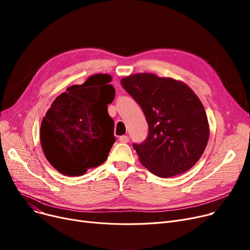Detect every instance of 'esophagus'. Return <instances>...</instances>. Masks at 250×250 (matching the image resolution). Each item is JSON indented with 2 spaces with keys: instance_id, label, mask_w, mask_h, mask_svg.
<instances>
[{
  "instance_id": "1",
  "label": "esophagus",
  "mask_w": 250,
  "mask_h": 250,
  "mask_svg": "<svg viewBox=\"0 0 250 250\" xmlns=\"http://www.w3.org/2000/svg\"><path fill=\"white\" fill-rule=\"evenodd\" d=\"M118 140H120V142H122V143H127L129 141L127 136H121Z\"/></svg>"
}]
</instances>
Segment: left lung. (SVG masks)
Returning a JSON list of instances; mask_svg holds the SVG:
<instances>
[{"instance_id": "obj_1", "label": "left lung", "mask_w": 250, "mask_h": 250, "mask_svg": "<svg viewBox=\"0 0 250 250\" xmlns=\"http://www.w3.org/2000/svg\"><path fill=\"white\" fill-rule=\"evenodd\" d=\"M121 83L149 125L147 139L133 144L141 163L162 178L189 170L203 155L209 135L199 97L187 84L150 73L125 77Z\"/></svg>"}]
</instances>
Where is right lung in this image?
Listing matches in <instances>:
<instances>
[{
    "label": "right lung",
    "instance_id": "right-lung-1",
    "mask_svg": "<svg viewBox=\"0 0 250 250\" xmlns=\"http://www.w3.org/2000/svg\"><path fill=\"white\" fill-rule=\"evenodd\" d=\"M111 76H91L82 85L68 87L51 103L42 122L41 144L59 172L81 176L107 159L115 142L107 104L114 99Z\"/></svg>",
    "mask_w": 250,
    "mask_h": 250
}]
</instances>
